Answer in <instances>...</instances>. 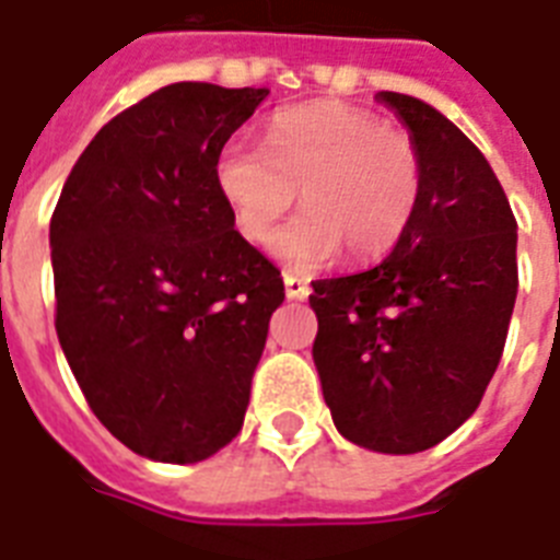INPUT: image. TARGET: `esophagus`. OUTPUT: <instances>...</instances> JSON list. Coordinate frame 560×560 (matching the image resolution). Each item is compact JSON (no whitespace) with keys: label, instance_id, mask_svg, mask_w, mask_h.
<instances>
[{"label":"esophagus","instance_id":"esophagus-1","mask_svg":"<svg viewBox=\"0 0 560 560\" xmlns=\"http://www.w3.org/2000/svg\"><path fill=\"white\" fill-rule=\"evenodd\" d=\"M283 283H285V298H292V301H304V298H310V292H313L310 280L292 275V271L283 275Z\"/></svg>","mask_w":560,"mask_h":560}]
</instances>
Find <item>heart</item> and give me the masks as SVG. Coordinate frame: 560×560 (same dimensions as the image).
Wrapping results in <instances>:
<instances>
[{
    "label": "heart",
    "instance_id": "b5f03b06",
    "mask_svg": "<svg viewBox=\"0 0 560 560\" xmlns=\"http://www.w3.org/2000/svg\"><path fill=\"white\" fill-rule=\"evenodd\" d=\"M218 188L238 233L259 242L304 200V212L271 235V254L298 271L393 250L422 200V153L405 129L354 105L277 112L265 144L230 138L218 153Z\"/></svg>",
    "mask_w": 560,
    "mask_h": 560
}]
</instances>
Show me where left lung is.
<instances>
[{
  "mask_svg": "<svg viewBox=\"0 0 560 560\" xmlns=\"http://www.w3.org/2000/svg\"><path fill=\"white\" fill-rule=\"evenodd\" d=\"M422 153V200L384 262L315 280L313 360L336 431L384 455L443 443L481 405L516 301V218L434 105L381 91Z\"/></svg>",
  "mask_w": 560,
  "mask_h": 560,
  "instance_id": "obj_1",
  "label": "left lung"
}]
</instances>
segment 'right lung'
Instances as JSON below:
<instances>
[{
  "label": "right lung",
  "mask_w": 560,
  "mask_h": 560,
  "mask_svg": "<svg viewBox=\"0 0 560 560\" xmlns=\"http://www.w3.org/2000/svg\"><path fill=\"white\" fill-rule=\"evenodd\" d=\"M265 96L159 88L96 132L49 221L61 351L96 419L150 460L197 464L242 431L285 298L215 176Z\"/></svg>",
  "instance_id": "add662e5"
}]
</instances>
